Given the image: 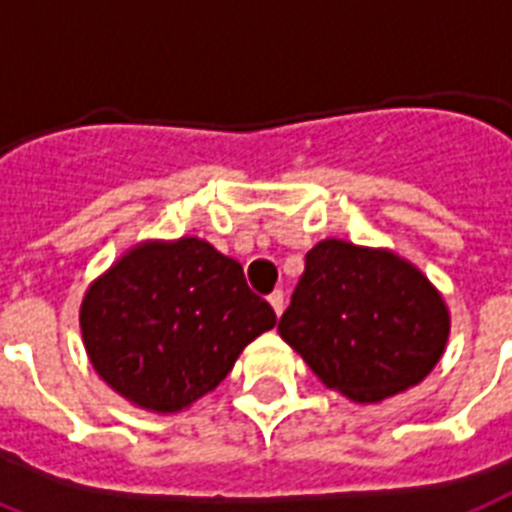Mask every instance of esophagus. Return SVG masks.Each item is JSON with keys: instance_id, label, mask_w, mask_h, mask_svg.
<instances>
[{"instance_id": "obj_1", "label": "esophagus", "mask_w": 512, "mask_h": 512, "mask_svg": "<svg viewBox=\"0 0 512 512\" xmlns=\"http://www.w3.org/2000/svg\"><path fill=\"white\" fill-rule=\"evenodd\" d=\"M268 302H270V307H273V313H276V315L284 313L286 302H284V292H281V289H276V292L270 294Z\"/></svg>"}]
</instances>
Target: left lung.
<instances>
[{"label": "left lung", "mask_w": 512, "mask_h": 512, "mask_svg": "<svg viewBox=\"0 0 512 512\" xmlns=\"http://www.w3.org/2000/svg\"><path fill=\"white\" fill-rule=\"evenodd\" d=\"M278 334L328 389L376 405L434 371L450 339V307L392 249L323 239L305 255Z\"/></svg>", "instance_id": "left-lung-1"}]
</instances>
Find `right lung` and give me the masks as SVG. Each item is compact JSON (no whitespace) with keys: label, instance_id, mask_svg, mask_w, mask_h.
<instances>
[{"label":"right lung","instance_id":"1","mask_svg":"<svg viewBox=\"0 0 512 512\" xmlns=\"http://www.w3.org/2000/svg\"><path fill=\"white\" fill-rule=\"evenodd\" d=\"M91 368L134 407L189 410L276 326L242 265L199 236L144 239L89 284L78 310Z\"/></svg>","mask_w":512,"mask_h":512}]
</instances>
